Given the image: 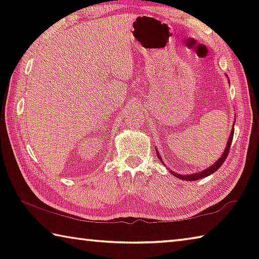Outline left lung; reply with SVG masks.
<instances>
[{
  "label": "left lung",
  "mask_w": 259,
  "mask_h": 259,
  "mask_svg": "<svg viewBox=\"0 0 259 259\" xmlns=\"http://www.w3.org/2000/svg\"><path fill=\"white\" fill-rule=\"evenodd\" d=\"M233 135H234V129H232V131H231V135H230V138H229V142H227L226 148H225L224 153H223L222 157H221V159H219V160H218V161L216 162V163H214L213 165L210 166V168L205 169V170H203V171H201V172H199V174H193V175H178V174H176L175 171H170V172H171V174L174 175V176H176V177H178V178H181L182 181H190V182H191V181H198V179L204 178V177L209 176V175L213 174L214 171H217V170L222 166V164L224 163V161L226 160L227 155H229V153H230V148H231V144H232V140H233ZM157 156H159V159L162 161L161 156L159 155V153H157ZM162 163H163V161H162Z\"/></svg>",
  "instance_id": "left-lung-1"
}]
</instances>
